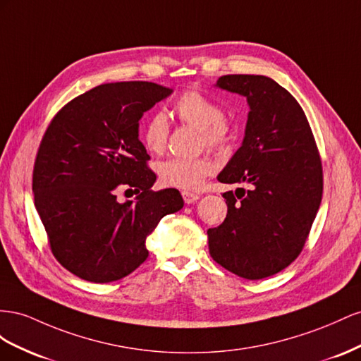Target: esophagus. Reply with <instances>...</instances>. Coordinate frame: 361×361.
<instances>
[{"label": "esophagus", "instance_id": "34e87169", "mask_svg": "<svg viewBox=\"0 0 361 361\" xmlns=\"http://www.w3.org/2000/svg\"><path fill=\"white\" fill-rule=\"evenodd\" d=\"M181 195H183V200H184V202H186V204H193L195 201L200 200V195L198 193H193V192H186V190H184Z\"/></svg>", "mask_w": 361, "mask_h": 361}]
</instances>
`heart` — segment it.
I'll list each match as a JSON object with an SVG mask.
<instances>
[{"instance_id": "obj_1", "label": "heart", "mask_w": 361, "mask_h": 361, "mask_svg": "<svg viewBox=\"0 0 361 361\" xmlns=\"http://www.w3.org/2000/svg\"><path fill=\"white\" fill-rule=\"evenodd\" d=\"M173 115L183 123L200 130L201 143L212 149L228 147L234 130L231 122L224 116V110L218 101L190 89L175 99ZM169 136V123L164 113L156 111L143 121L140 127V140L151 154H161L166 148ZM214 171V161L209 156L193 159L171 157L159 163L157 175L164 186L183 190H193L201 186L205 177Z\"/></svg>"}]
</instances>
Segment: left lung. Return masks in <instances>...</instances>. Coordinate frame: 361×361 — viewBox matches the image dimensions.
I'll return each mask as SVG.
<instances>
[{
  "mask_svg": "<svg viewBox=\"0 0 361 361\" xmlns=\"http://www.w3.org/2000/svg\"><path fill=\"white\" fill-rule=\"evenodd\" d=\"M216 86L250 104L242 147L218 180L252 188L222 195L228 212L209 228V250L226 271L262 280L301 254L322 201V161L304 110L276 81L235 74Z\"/></svg>",
  "mask_w": 361,
  "mask_h": 361,
  "instance_id": "8db88e82",
  "label": "left lung"
}]
</instances>
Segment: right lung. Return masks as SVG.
<instances>
[{
    "label": "right lung",
    "instance_id": "right-lung-1",
    "mask_svg": "<svg viewBox=\"0 0 361 361\" xmlns=\"http://www.w3.org/2000/svg\"><path fill=\"white\" fill-rule=\"evenodd\" d=\"M172 89L149 81L99 85L61 107L40 140L35 205L56 260L81 280H121L148 259L147 235L183 209L177 189L154 192L156 173L139 119ZM135 190L119 203L118 191Z\"/></svg>",
    "mask_w": 361,
    "mask_h": 361
}]
</instances>
